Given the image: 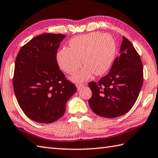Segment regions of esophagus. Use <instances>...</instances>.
<instances>
[{
    "mask_svg": "<svg viewBox=\"0 0 158 158\" xmlns=\"http://www.w3.org/2000/svg\"><path fill=\"white\" fill-rule=\"evenodd\" d=\"M76 86H77V89L79 90L81 89V88H82L84 85H83V84H77Z\"/></svg>",
    "mask_w": 158,
    "mask_h": 158,
    "instance_id": "1",
    "label": "esophagus"
}]
</instances>
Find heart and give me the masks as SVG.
Listing matches in <instances>:
<instances>
[{
	"mask_svg": "<svg viewBox=\"0 0 158 158\" xmlns=\"http://www.w3.org/2000/svg\"><path fill=\"white\" fill-rule=\"evenodd\" d=\"M70 48L64 47L57 54V62L62 70L75 74L82 64L84 68L73 80L83 81L91 75H101L110 67L115 55L114 40L108 34L92 32L79 35L69 41Z\"/></svg>",
	"mask_w": 158,
	"mask_h": 158,
	"instance_id": "1",
	"label": "heart"
}]
</instances>
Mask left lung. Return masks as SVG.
Here are the masks:
<instances>
[{"mask_svg": "<svg viewBox=\"0 0 158 158\" xmlns=\"http://www.w3.org/2000/svg\"><path fill=\"white\" fill-rule=\"evenodd\" d=\"M119 55L108 75L98 83H89L92 96L89 104L92 111L105 118L124 115L133 107L143 81V64L129 40L123 38Z\"/></svg>", "mask_w": 158, "mask_h": 158, "instance_id": "left-lung-1", "label": "left lung"}]
</instances>
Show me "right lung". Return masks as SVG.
<instances>
[{
    "mask_svg": "<svg viewBox=\"0 0 158 158\" xmlns=\"http://www.w3.org/2000/svg\"><path fill=\"white\" fill-rule=\"evenodd\" d=\"M65 37L42 34L25 44L17 56L14 92L25 114L35 122L51 123L61 118L67 101L77 91L56 60L57 50Z\"/></svg>",
    "mask_w": 158,
    "mask_h": 158,
    "instance_id": "add662e5",
    "label": "right lung"
}]
</instances>
